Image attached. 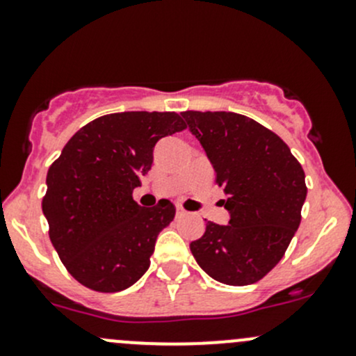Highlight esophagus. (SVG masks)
I'll list each match as a JSON object with an SVG mask.
<instances>
[{
  "instance_id": "esophagus-1",
  "label": "esophagus",
  "mask_w": 356,
  "mask_h": 356,
  "mask_svg": "<svg viewBox=\"0 0 356 356\" xmlns=\"http://www.w3.org/2000/svg\"><path fill=\"white\" fill-rule=\"evenodd\" d=\"M186 213H188V211H186L184 208H181V207H177V210H175V215H177V217H184Z\"/></svg>"
}]
</instances>
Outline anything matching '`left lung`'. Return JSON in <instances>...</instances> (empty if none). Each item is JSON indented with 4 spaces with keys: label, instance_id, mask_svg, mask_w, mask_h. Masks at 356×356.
Returning <instances> with one entry per match:
<instances>
[{
    "label": "left lung",
    "instance_id": "1",
    "mask_svg": "<svg viewBox=\"0 0 356 356\" xmlns=\"http://www.w3.org/2000/svg\"><path fill=\"white\" fill-rule=\"evenodd\" d=\"M227 198V225L207 222L193 257L215 281L254 284L279 264L301 222L305 172L284 141L232 111H182Z\"/></svg>",
    "mask_w": 356,
    "mask_h": 356
}]
</instances>
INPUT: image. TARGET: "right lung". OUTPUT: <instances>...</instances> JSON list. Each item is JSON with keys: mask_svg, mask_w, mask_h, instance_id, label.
Returning a JSON list of instances; mask_svg holds the SVG:
<instances>
[{"mask_svg": "<svg viewBox=\"0 0 356 356\" xmlns=\"http://www.w3.org/2000/svg\"><path fill=\"white\" fill-rule=\"evenodd\" d=\"M186 129L175 111H122L79 129L46 175L42 213L49 239L75 281L99 293L131 288L149 268L168 200L143 208L132 198L165 136Z\"/></svg>", "mask_w": 356, "mask_h": 356, "instance_id": "obj_1", "label": "right lung"}]
</instances>
